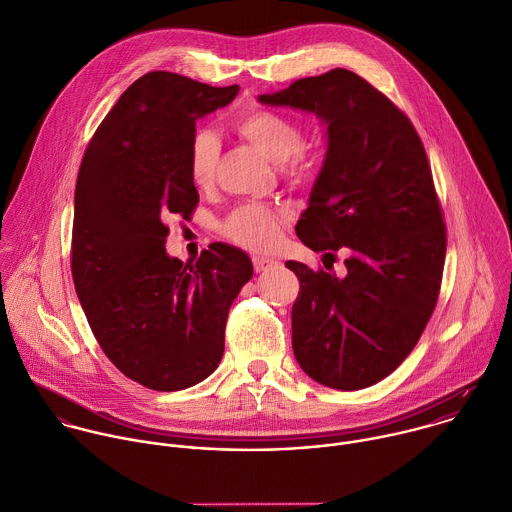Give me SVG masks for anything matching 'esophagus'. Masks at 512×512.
Masks as SVG:
<instances>
[{"instance_id": "obj_1", "label": "esophagus", "mask_w": 512, "mask_h": 512, "mask_svg": "<svg viewBox=\"0 0 512 512\" xmlns=\"http://www.w3.org/2000/svg\"><path fill=\"white\" fill-rule=\"evenodd\" d=\"M252 262H254L256 272H268V270L278 266V262L274 258H266V256H254Z\"/></svg>"}]
</instances>
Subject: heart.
I'll return each mask as SVG.
<instances>
[{
    "instance_id": "b5f03b06",
    "label": "heart",
    "mask_w": 512,
    "mask_h": 512,
    "mask_svg": "<svg viewBox=\"0 0 512 512\" xmlns=\"http://www.w3.org/2000/svg\"><path fill=\"white\" fill-rule=\"evenodd\" d=\"M234 130L272 162L280 164L284 178L292 184L310 182L322 164V150L318 146L304 144L302 126L280 112L264 108L250 110L236 118ZM218 158L220 148L214 134L208 130L194 132L188 144L186 162L188 176L196 188L206 190L212 186ZM286 222V210L250 202L234 208L220 224V232L242 248L264 252L272 250L280 242Z\"/></svg>"
}]
</instances>
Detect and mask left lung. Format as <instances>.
Segmentation results:
<instances>
[{"mask_svg":"<svg viewBox=\"0 0 512 512\" xmlns=\"http://www.w3.org/2000/svg\"><path fill=\"white\" fill-rule=\"evenodd\" d=\"M258 100L326 122V160L296 234L324 258L348 254L344 278L286 262L300 280L294 356L324 386H372L412 352L440 292L446 226L422 140L398 106L344 68Z\"/></svg>","mask_w":512,"mask_h":512,"instance_id":"8db88e82","label":"left lung"}]
</instances>
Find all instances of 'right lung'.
Wrapping results in <instances>:
<instances>
[{
    "label": "right lung",
    "mask_w": 512,
    "mask_h": 512,
    "mask_svg": "<svg viewBox=\"0 0 512 512\" xmlns=\"http://www.w3.org/2000/svg\"><path fill=\"white\" fill-rule=\"evenodd\" d=\"M238 90L148 72L102 120L80 166L76 292L110 362L152 390L190 388L218 368L230 306L254 274L242 250L220 242L188 264L166 254L168 220H188L200 200L186 162L196 120Z\"/></svg>",
    "instance_id": "obj_1"
}]
</instances>
